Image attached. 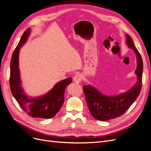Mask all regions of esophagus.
<instances>
[{
  "label": "esophagus",
  "mask_w": 151,
  "mask_h": 151,
  "mask_svg": "<svg viewBox=\"0 0 151 151\" xmlns=\"http://www.w3.org/2000/svg\"><path fill=\"white\" fill-rule=\"evenodd\" d=\"M82 79H83V76L79 74H76L74 76V79H73V81H74V82H75L76 83H79L81 82Z\"/></svg>",
  "instance_id": "1"
}]
</instances>
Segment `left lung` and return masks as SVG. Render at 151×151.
I'll return each instance as SVG.
<instances>
[{
  "label": "left lung",
  "mask_w": 151,
  "mask_h": 151,
  "mask_svg": "<svg viewBox=\"0 0 151 151\" xmlns=\"http://www.w3.org/2000/svg\"><path fill=\"white\" fill-rule=\"evenodd\" d=\"M126 44L134 52L137 57V68L135 74L137 82L132 88L123 93L116 96L103 94L91 85L83 86L86 100L92 116L98 120L107 121L122 115L137 98L142 88L143 73V62L136 48L134 41L126 35Z\"/></svg>",
  "instance_id": "1"
}]
</instances>
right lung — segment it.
I'll use <instances>...</instances> for the list:
<instances>
[{"label": "right lung", "mask_w": 151, "mask_h": 151, "mask_svg": "<svg viewBox=\"0 0 151 151\" xmlns=\"http://www.w3.org/2000/svg\"><path fill=\"white\" fill-rule=\"evenodd\" d=\"M31 33L28 28L21 36L17 46L14 51L11 61L10 88L11 93L21 108L28 115L34 118H51L55 116L64 102V93L67 86L72 83V78L58 82L47 93L38 97L29 96L22 86L19 68L20 48L28 40Z\"/></svg>", "instance_id": "right-lung-1"}]
</instances>
